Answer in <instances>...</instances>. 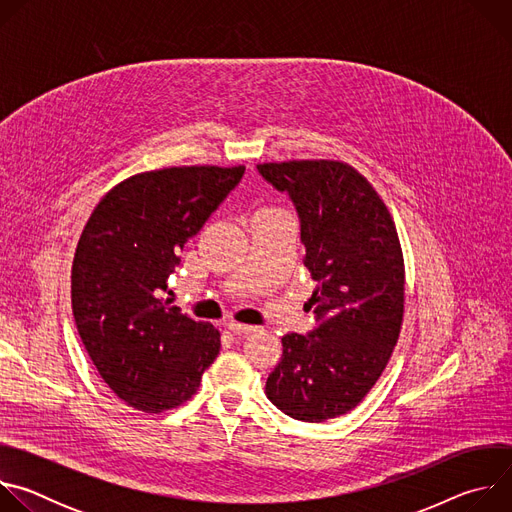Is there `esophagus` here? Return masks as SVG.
<instances>
[{"label": "esophagus", "instance_id": "1", "mask_svg": "<svg viewBox=\"0 0 512 512\" xmlns=\"http://www.w3.org/2000/svg\"><path fill=\"white\" fill-rule=\"evenodd\" d=\"M227 328L233 332V334H251L255 330V326H249V324H239V322H229Z\"/></svg>", "mask_w": 512, "mask_h": 512}]
</instances>
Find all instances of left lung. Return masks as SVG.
I'll return each instance as SVG.
<instances>
[{
	"label": "left lung",
	"mask_w": 512,
	"mask_h": 512,
	"mask_svg": "<svg viewBox=\"0 0 512 512\" xmlns=\"http://www.w3.org/2000/svg\"><path fill=\"white\" fill-rule=\"evenodd\" d=\"M294 200L304 265L318 281V326L285 334L265 393L285 415L320 423L352 411L383 375L405 312V263L395 221L373 188L338 160L257 166Z\"/></svg>",
	"instance_id": "8db88e82"
}]
</instances>
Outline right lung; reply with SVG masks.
Instances as JSON below:
<instances>
[{
    "mask_svg": "<svg viewBox=\"0 0 512 512\" xmlns=\"http://www.w3.org/2000/svg\"><path fill=\"white\" fill-rule=\"evenodd\" d=\"M245 166L139 172L95 206L70 275L72 314L109 389L143 413L176 409L200 387L221 332L162 298L178 253L239 184Z\"/></svg>",
    "mask_w": 512,
    "mask_h": 512,
    "instance_id": "1",
    "label": "right lung"
}]
</instances>
